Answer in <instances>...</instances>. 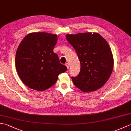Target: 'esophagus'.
<instances>
[{
    "label": "esophagus",
    "instance_id": "34e87169",
    "mask_svg": "<svg viewBox=\"0 0 131 131\" xmlns=\"http://www.w3.org/2000/svg\"><path fill=\"white\" fill-rule=\"evenodd\" d=\"M65 65H66V67H67L68 69H69V67H70V65H69V63H66L65 64Z\"/></svg>",
    "mask_w": 131,
    "mask_h": 131
}]
</instances>
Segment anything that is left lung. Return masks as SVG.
Masks as SVG:
<instances>
[{"label": "left lung", "instance_id": "obj_1", "mask_svg": "<svg viewBox=\"0 0 131 131\" xmlns=\"http://www.w3.org/2000/svg\"><path fill=\"white\" fill-rule=\"evenodd\" d=\"M66 38L80 62L79 75L71 77L74 84L84 92L101 88L109 79L114 66L113 53L106 40L97 32L67 34Z\"/></svg>", "mask_w": 131, "mask_h": 131}]
</instances>
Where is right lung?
<instances>
[{"mask_svg": "<svg viewBox=\"0 0 131 131\" xmlns=\"http://www.w3.org/2000/svg\"><path fill=\"white\" fill-rule=\"evenodd\" d=\"M57 41L56 34L38 32L27 34L19 43L16 54V68L27 87L45 91L54 84L58 75L67 70L53 51Z\"/></svg>", "mask_w": 131, "mask_h": 131, "instance_id": "1", "label": "right lung"}]
</instances>
